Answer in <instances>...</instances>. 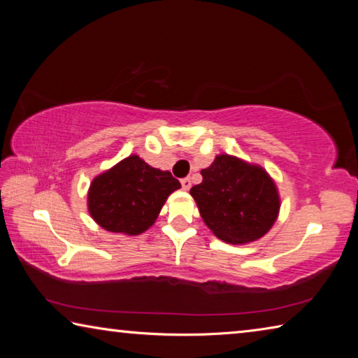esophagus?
Instances as JSON below:
<instances>
[{"label":"esophagus","instance_id":"1","mask_svg":"<svg viewBox=\"0 0 358 358\" xmlns=\"http://www.w3.org/2000/svg\"><path fill=\"white\" fill-rule=\"evenodd\" d=\"M191 178L189 177H186V178H181V186H183V189H189V187H191Z\"/></svg>","mask_w":358,"mask_h":358}]
</instances>
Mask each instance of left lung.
<instances>
[{
  "label": "left lung",
  "mask_w": 358,
  "mask_h": 358,
  "mask_svg": "<svg viewBox=\"0 0 358 358\" xmlns=\"http://www.w3.org/2000/svg\"><path fill=\"white\" fill-rule=\"evenodd\" d=\"M201 173L202 183L189 192L203 222L217 238L240 245L268 232L280 213V196L262 167L217 155Z\"/></svg>",
  "instance_id": "1"
}]
</instances>
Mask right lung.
Returning <instances> with one entry per match:
<instances>
[{
  "mask_svg": "<svg viewBox=\"0 0 358 358\" xmlns=\"http://www.w3.org/2000/svg\"><path fill=\"white\" fill-rule=\"evenodd\" d=\"M181 185L171 172L131 155L96 177L88 189V211L108 232L141 235Z\"/></svg>",
  "mask_w": 358,
  "mask_h": 358,
  "instance_id": "right-lung-1",
  "label": "right lung"
}]
</instances>
